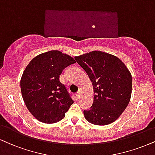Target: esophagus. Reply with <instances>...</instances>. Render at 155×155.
I'll return each instance as SVG.
<instances>
[{
  "instance_id": "obj_1",
  "label": "esophagus",
  "mask_w": 155,
  "mask_h": 155,
  "mask_svg": "<svg viewBox=\"0 0 155 155\" xmlns=\"http://www.w3.org/2000/svg\"><path fill=\"white\" fill-rule=\"evenodd\" d=\"M76 97H77L78 99H79L80 98V97H81V92H78L77 93H76Z\"/></svg>"
}]
</instances>
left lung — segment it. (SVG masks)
Segmentation results:
<instances>
[{
	"label": "left lung",
	"mask_w": 155,
	"mask_h": 155,
	"mask_svg": "<svg viewBox=\"0 0 155 155\" xmlns=\"http://www.w3.org/2000/svg\"><path fill=\"white\" fill-rule=\"evenodd\" d=\"M74 58L87 72L94 90L92 107L84 111L86 120L97 126L112 124L131 100V72L120 59L105 52L94 50Z\"/></svg>",
	"instance_id": "8db88e82"
}]
</instances>
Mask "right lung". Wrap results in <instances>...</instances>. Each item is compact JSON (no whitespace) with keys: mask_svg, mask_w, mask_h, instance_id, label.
Segmentation results:
<instances>
[{"mask_svg":"<svg viewBox=\"0 0 155 155\" xmlns=\"http://www.w3.org/2000/svg\"><path fill=\"white\" fill-rule=\"evenodd\" d=\"M75 63L71 56L55 50L37 55L26 67L20 81L21 95L37 120L54 124L64 118L74 101L59 77Z\"/></svg>","mask_w":155,"mask_h":155,"instance_id":"1","label":"right lung"}]
</instances>
